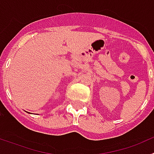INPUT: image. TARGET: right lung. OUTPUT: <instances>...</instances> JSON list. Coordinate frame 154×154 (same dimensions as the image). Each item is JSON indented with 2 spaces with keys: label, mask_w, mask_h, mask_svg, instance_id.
<instances>
[{
  "label": "right lung",
  "mask_w": 154,
  "mask_h": 154,
  "mask_svg": "<svg viewBox=\"0 0 154 154\" xmlns=\"http://www.w3.org/2000/svg\"><path fill=\"white\" fill-rule=\"evenodd\" d=\"M28 113H29V112H28Z\"/></svg>",
  "instance_id": "obj_1"
}]
</instances>
